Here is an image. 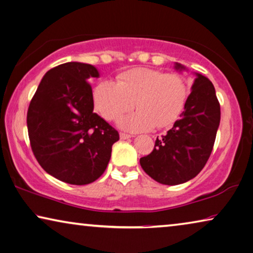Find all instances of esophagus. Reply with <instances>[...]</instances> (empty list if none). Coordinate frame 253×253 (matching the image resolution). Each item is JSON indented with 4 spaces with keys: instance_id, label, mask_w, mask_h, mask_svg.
Instances as JSON below:
<instances>
[{
    "instance_id": "esophagus-1",
    "label": "esophagus",
    "mask_w": 253,
    "mask_h": 253,
    "mask_svg": "<svg viewBox=\"0 0 253 253\" xmlns=\"http://www.w3.org/2000/svg\"><path fill=\"white\" fill-rule=\"evenodd\" d=\"M120 137H121V139H123V140H124V139H129V138H131V137H132V135L127 134V133H124V132H121V133H120Z\"/></svg>"
}]
</instances>
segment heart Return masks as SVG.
Segmentation results:
<instances>
[{
  "mask_svg": "<svg viewBox=\"0 0 253 253\" xmlns=\"http://www.w3.org/2000/svg\"><path fill=\"white\" fill-rule=\"evenodd\" d=\"M102 119L116 121L134 106L138 109L120 120L124 130L138 132L173 124L184 112L188 85L184 76L159 69L138 67L118 75L116 82L101 81L92 93Z\"/></svg>",
  "mask_w": 253,
  "mask_h": 253,
  "instance_id": "heart-1",
  "label": "heart"
}]
</instances>
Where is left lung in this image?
<instances>
[{
    "label": "left lung",
    "mask_w": 253,
    "mask_h": 253,
    "mask_svg": "<svg viewBox=\"0 0 253 253\" xmlns=\"http://www.w3.org/2000/svg\"><path fill=\"white\" fill-rule=\"evenodd\" d=\"M175 68L184 66L175 64ZM219 123L220 104L213 84L197 74L180 119L166 135L157 137L149 155L141 157L142 170L160 184L170 186L196 177L211 155Z\"/></svg>",
    "instance_id": "obj_1"
}]
</instances>
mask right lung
I'll use <instances>...</instances> for the list:
<instances>
[{"label": "right lung", "instance_id": "add662e5", "mask_svg": "<svg viewBox=\"0 0 253 253\" xmlns=\"http://www.w3.org/2000/svg\"><path fill=\"white\" fill-rule=\"evenodd\" d=\"M98 76L89 64L57 66L43 76L28 107V137L35 159L47 173L67 184L97 180L120 139L118 131L93 113L87 81Z\"/></svg>", "mask_w": 253, "mask_h": 253}]
</instances>
